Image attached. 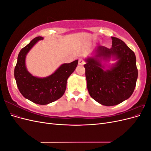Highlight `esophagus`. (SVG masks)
<instances>
[{
	"mask_svg": "<svg viewBox=\"0 0 151 151\" xmlns=\"http://www.w3.org/2000/svg\"><path fill=\"white\" fill-rule=\"evenodd\" d=\"M78 63H79V65H84V63H85V61L83 60V59H82V58H80L79 60V62H78Z\"/></svg>",
	"mask_w": 151,
	"mask_h": 151,
	"instance_id": "34e87169",
	"label": "esophagus"
}]
</instances>
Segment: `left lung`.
Instances as JSON below:
<instances>
[{
    "instance_id": "1",
    "label": "left lung",
    "mask_w": 151,
    "mask_h": 151,
    "mask_svg": "<svg viewBox=\"0 0 151 151\" xmlns=\"http://www.w3.org/2000/svg\"><path fill=\"white\" fill-rule=\"evenodd\" d=\"M112 47L99 46L95 57L86 59L87 88L91 97L104 106H115L129 99L138 77L134 52L120 39L111 37ZM111 56L118 60L109 70L104 71L102 60Z\"/></svg>"
}]
</instances>
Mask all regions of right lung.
Listing matches in <instances>:
<instances>
[{"label":"right lung","mask_w":151,"mask_h":151,"mask_svg":"<svg viewBox=\"0 0 151 151\" xmlns=\"http://www.w3.org/2000/svg\"><path fill=\"white\" fill-rule=\"evenodd\" d=\"M38 36L22 48L18 55L14 68V77L20 93L29 101L38 104H47L60 98L64 94L67 81L78 64V60L69 63H63L53 74L44 78L32 76L27 70L25 59L27 53L39 40Z\"/></svg>","instance_id":"obj_1"}]
</instances>
